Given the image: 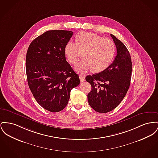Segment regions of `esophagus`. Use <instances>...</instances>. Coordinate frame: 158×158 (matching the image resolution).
I'll return each mask as SVG.
<instances>
[{
  "label": "esophagus",
  "mask_w": 158,
  "mask_h": 158,
  "mask_svg": "<svg viewBox=\"0 0 158 158\" xmlns=\"http://www.w3.org/2000/svg\"><path fill=\"white\" fill-rule=\"evenodd\" d=\"M79 78H80V81L81 82H84V81H85V77L84 75H82V74H80L79 75Z\"/></svg>",
  "instance_id": "1"
}]
</instances>
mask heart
<instances>
[{"mask_svg":"<svg viewBox=\"0 0 158 158\" xmlns=\"http://www.w3.org/2000/svg\"><path fill=\"white\" fill-rule=\"evenodd\" d=\"M64 53L69 63L76 64L82 57L85 58L76 65L75 70L85 73L92 70L94 73L106 69L113 60L115 46L108 38L87 32H81L76 36V43L69 41L64 48Z\"/></svg>","mask_w":158,"mask_h":158,"instance_id":"obj_1","label":"heart"}]
</instances>
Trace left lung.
<instances>
[{
  "label": "left lung",
  "mask_w": 158,
  "mask_h": 158,
  "mask_svg": "<svg viewBox=\"0 0 158 158\" xmlns=\"http://www.w3.org/2000/svg\"><path fill=\"white\" fill-rule=\"evenodd\" d=\"M110 36L117 49L113 62L100 73L85 77L92 87L88 94L89 104L94 110L102 113L113 110L122 101L129 89L132 74V65L128 49L120 40L111 34Z\"/></svg>",
  "instance_id": "8db88e82"
}]
</instances>
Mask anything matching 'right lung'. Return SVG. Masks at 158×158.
I'll return each instance as SVG.
<instances>
[{"instance_id": "obj_1", "label": "right lung", "mask_w": 158, "mask_h": 158, "mask_svg": "<svg viewBox=\"0 0 158 158\" xmlns=\"http://www.w3.org/2000/svg\"><path fill=\"white\" fill-rule=\"evenodd\" d=\"M72 31L49 30L34 39L26 54L28 86L36 101L51 112L61 111L79 77L65 60L64 48Z\"/></svg>"}]
</instances>
